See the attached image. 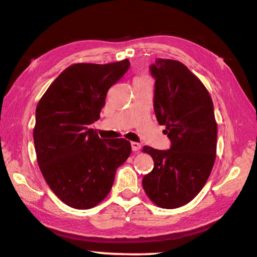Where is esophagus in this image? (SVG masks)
Returning a JSON list of instances; mask_svg holds the SVG:
<instances>
[{"label": "esophagus", "instance_id": "1", "mask_svg": "<svg viewBox=\"0 0 257 257\" xmlns=\"http://www.w3.org/2000/svg\"><path fill=\"white\" fill-rule=\"evenodd\" d=\"M142 145L139 144V143H136V142H132V149L134 152H138L139 150H141Z\"/></svg>", "mask_w": 257, "mask_h": 257}]
</instances>
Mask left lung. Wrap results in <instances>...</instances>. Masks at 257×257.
Masks as SVG:
<instances>
[{
	"label": "left lung",
	"instance_id": "left-lung-1",
	"mask_svg": "<svg viewBox=\"0 0 257 257\" xmlns=\"http://www.w3.org/2000/svg\"><path fill=\"white\" fill-rule=\"evenodd\" d=\"M154 111L171 141L168 151L144 146L154 168L143 188L155 205L177 208L189 203L211 175L216 156L217 124L206 87L179 61L156 59Z\"/></svg>",
	"mask_w": 257,
	"mask_h": 257
}]
</instances>
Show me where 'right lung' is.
Masks as SVG:
<instances>
[{
	"mask_svg": "<svg viewBox=\"0 0 257 257\" xmlns=\"http://www.w3.org/2000/svg\"><path fill=\"white\" fill-rule=\"evenodd\" d=\"M129 60L75 63L60 73L36 107L34 144L47 185L77 210L107 196L115 171L132 153L124 138L101 139L89 124L99 119L110 87L129 69Z\"/></svg>",
	"mask_w": 257,
	"mask_h": 257,
	"instance_id": "obj_1",
	"label": "right lung"
}]
</instances>
